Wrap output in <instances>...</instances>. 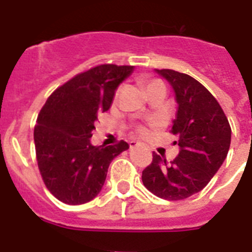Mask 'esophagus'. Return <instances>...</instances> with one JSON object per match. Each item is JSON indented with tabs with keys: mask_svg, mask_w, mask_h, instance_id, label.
I'll list each match as a JSON object with an SVG mask.
<instances>
[{
	"mask_svg": "<svg viewBox=\"0 0 252 252\" xmlns=\"http://www.w3.org/2000/svg\"><path fill=\"white\" fill-rule=\"evenodd\" d=\"M140 145H141L140 142H137V141H130V148H131V149L137 148V146H140Z\"/></svg>",
	"mask_w": 252,
	"mask_h": 252,
	"instance_id": "esophagus-1",
	"label": "esophagus"
}]
</instances>
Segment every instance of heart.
I'll return each mask as SVG.
<instances>
[{"label": "heart", "instance_id": "heart-1", "mask_svg": "<svg viewBox=\"0 0 252 252\" xmlns=\"http://www.w3.org/2000/svg\"><path fill=\"white\" fill-rule=\"evenodd\" d=\"M155 83H159V81H153V82H150V83L148 84V88H149V87L153 86V84H155Z\"/></svg>", "mask_w": 252, "mask_h": 252}]
</instances>
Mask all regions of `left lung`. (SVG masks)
Wrapping results in <instances>:
<instances>
[{"label": "left lung", "mask_w": 252, "mask_h": 252, "mask_svg": "<svg viewBox=\"0 0 252 252\" xmlns=\"http://www.w3.org/2000/svg\"><path fill=\"white\" fill-rule=\"evenodd\" d=\"M155 73L174 91L178 111L171 132L179 154L168 164L154 153L142 183L162 199L180 201L201 192L221 168L230 150L231 127L217 99L194 78L171 69Z\"/></svg>", "instance_id": "1"}]
</instances>
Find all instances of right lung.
<instances>
[{"label": "right lung", "instance_id": "right-lung-1", "mask_svg": "<svg viewBox=\"0 0 252 252\" xmlns=\"http://www.w3.org/2000/svg\"><path fill=\"white\" fill-rule=\"evenodd\" d=\"M133 66L103 64L75 75L48 98L34 130L37 165L50 193L66 204H83L101 192L111 161L128 144L91 142L98 115Z\"/></svg>", "mask_w": 252, "mask_h": 252}]
</instances>
